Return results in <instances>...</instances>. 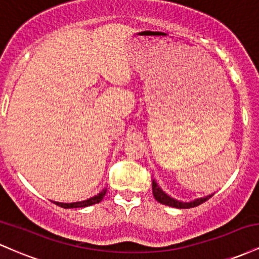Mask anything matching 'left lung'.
Returning <instances> with one entry per match:
<instances>
[{
  "instance_id": "8db88e82",
  "label": "left lung",
  "mask_w": 259,
  "mask_h": 259,
  "mask_svg": "<svg viewBox=\"0 0 259 259\" xmlns=\"http://www.w3.org/2000/svg\"><path fill=\"white\" fill-rule=\"evenodd\" d=\"M152 194L154 196V198H156V201H158L159 203L165 204V206H169V207L180 208V209H186V208H192V207H196V206H200V204L203 203V202L209 200V198L212 197L213 195H214V192H212L210 195L203 196V197L195 198V200H192V201L183 202V201L177 200V198H173L171 196L165 194V192L163 191V190L158 186L157 181L153 179L152 180Z\"/></svg>"
}]
</instances>
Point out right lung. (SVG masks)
<instances>
[{
  "mask_svg": "<svg viewBox=\"0 0 259 259\" xmlns=\"http://www.w3.org/2000/svg\"><path fill=\"white\" fill-rule=\"evenodd\" d=\"M107 192V189L106 187H103L102 190L99 192V194L91 196V197L86 198V200H82V201H76V202H57V201H52L53 203L57 204V206L62 207V208H81V207H89V206H92V204L95 203H99L103 200V197H105Z\"/></svg>",
  "mask_w": 259,
  "mask_h": 259,
  "instance_id": "obj_1",
  "label": "right lung"
}]
</instances>
